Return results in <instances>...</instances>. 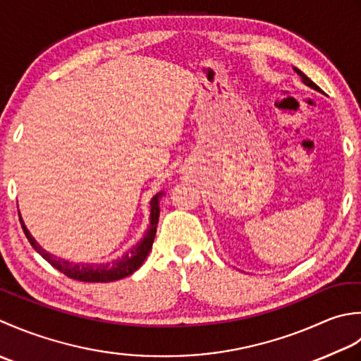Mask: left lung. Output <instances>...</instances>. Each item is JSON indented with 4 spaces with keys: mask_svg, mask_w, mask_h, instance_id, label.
<instances>
[{
    "mask_svg": "<svg viewBox=\"0 0 361 361\" xmlns=\"http://www.w3.org/2000/svg\"><path fill=\"white\" fill-rule=\"evenodd\" d=\"M294 71H296V73H298V75L300 76V79H302V82H304L305 85H308V87H310V88H313V90H316V92H321V88H319L318 85H316V84L313 82V80H312L310 78H307V76L304 75V73H302V71H300V70H298V68H294Z\"/></svg>",
    "mask_w": 361,
    "mask_h": 361,
    "instance_id": "1",
    "label": "left lung"
}]
</instances>
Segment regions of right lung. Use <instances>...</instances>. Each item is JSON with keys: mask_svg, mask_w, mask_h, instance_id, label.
Masks as SVG:
<instances>
[{"mask_svg": "<svg viewBox=\"0 0 361 361\" xmlns=\"http://www.w3.org/2000/svg\"><path fill=\"white\" fill-rule=\"evenodd\" d=\"M161 195H164V191H159L157 195L152 196V200L149 202L151 204L149 226L148 229H146L143 238L140 240L135 246H132L128 252H124L123 255L116 257V259L104 262V263H73L70 260L61 259V257H57L54 254H49L35 241L31 232L27 231V227L25 226L23 218L21 216H20V223H21V227H23L26 238L29 240V243H31V246L35 249V251L39 252L43 259L51 264V267H54L67 277L75 279V281H80V282H114V281H120L123 277H128L132 273H135V271L143 264L146 257H148L157 232V223H159V215H160L159 204H160Z\"/></svg>", "mask_w": 361, "mask_h": 361, "instance_id": "1", "label": "right lung"}]
</instances>
